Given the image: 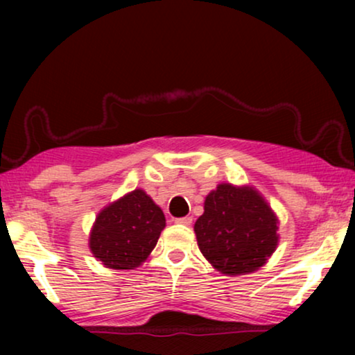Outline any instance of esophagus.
I'll return each instance as SVG.
<instances>
[{
  "label": "esophagus",
  "mask_w": 355,
  "mask_h": 355,
  "mask_svg": "<svg viewBox=\"0 0 355 355\" xmlns=\"http://www.w3.org/2000/svg\"><path fill=\"white\" fill-rule=\"evenodd\" d=\"M176 223H178V225L191 226V225H192V216H184V218H178Z\"/></svg>",
  "instance_id": "obj_1"
}]
</instances>
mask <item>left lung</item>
<instances>
[{"label":"left lung","instance_id":"obj_1","mask_svg":"<svg viewBox=\"0 0 355 355\" xmlns=\"http://www.w3.org/2000/svg\"><path fill=\"white\" fill-rule=\"evenodd\" d=\"M279 220L252 186L218 184L205 197L203 215L193 225L198 249L226 276L261 268L279 242Z\"/></svg>","mask_w":355,"mask_h":355}]
</instances>
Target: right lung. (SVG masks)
<instances>
[{"label": "right lung", "mask_w": 355, "mask_h": 355, "mask_svg": "<svg viewBox=\"0 0 355 355\" xmlns=\"http://www.w3.org/2000/svg\"><path fill=\"white\" fill-rule=\"evenodd\" d=\"M166 220L144 189L111 202L95 218L89 249L106 268L135 270L157 245Z\"/></svg>", "instance_id": "add662e5"}]
</instances>
